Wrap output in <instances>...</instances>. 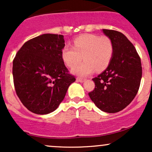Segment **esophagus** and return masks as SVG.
I'll list each match as a JSON object with an SVG mask.
<instances>
[{"instance_id": "1", "label": "esophagus", "mask_w": 152, "mask_h": 152, "mask_svg": "<svg viewBox=\"0 0 152 152\" xmlns=\"http://www.w3.org/2000/svg\"><path fill=\"white\" fill-rule=\"evenodd\" d=\"M85 79H83V78H80V77H77L76 78V81H78V82H81V83H83V81H84Z\"/></svg>"}]
</instances>
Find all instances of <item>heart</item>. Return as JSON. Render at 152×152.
I'll list each match as a JSON object with an SVG mask.
<instances>
[{
    "instance_id": "1",
    "label": "heart",
    "mask_w": 152,
    "mask_h": 152,
    "mask_svg": "<svg viewBox=\"0 0 152 152\" xmlns=\"http://www.w3.org/2000/svg\"><path fill=\"white\" fill-rule=\"evenodd\" d=\"M114 53L112 41L106 36L84 34L74 40V46H65L61 56L66 66L72 68L83 59L82 64L71 71L73 74L81 76L91 74L95 71L104 70L109 66Z\"/></svg>"
}]
</instances>
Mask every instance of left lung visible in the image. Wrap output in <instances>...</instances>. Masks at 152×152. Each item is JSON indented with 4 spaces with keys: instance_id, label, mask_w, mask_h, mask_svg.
Listing matches in <instances>:
<instances>
[{
    "instance_id": "obj_1",
    "label": "left lung",
    "mask_w": 152,
    "mask_h": 152,
    "mask_svg": "<svg viewBox=\"0 0 152 152\" xmlns=\"http://www.w3.org/2000/svg\"><path fill=\"white\" fill-rule=\"evenodd\" d=\"M102 31L112 41L114 53L106 70L92 79L95 88L88 96L99 109L111 114L133 101L140 86L142 68L135 47L124 35L114 30Z\"/></svg>"
}]
</instances>
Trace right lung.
Instances as JSON below:
<instances>
[{"mask_svg": "<svg viewBox=\"0 0 152 152\" xmlns=\"http://www.w3.org/2000/svg\"><path fill=\"white\" fill-rule=\"evenodd\" d=\"M64 36L46 34L23 45L13 61L15 92L22 104L31 112H53L76 81L68 74L61 56L65 46Z\"/></svg>", "mask_w": 152, "mask_h": 152, "instance_id": "right-lung-1", "label": "right lung"}]
</instances>
